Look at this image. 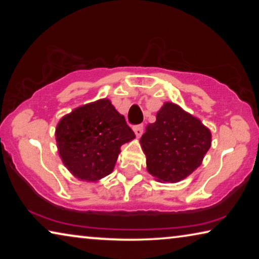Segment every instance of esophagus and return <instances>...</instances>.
<instances>
[{
  "label": "esophagus",
  "instance_id": "1",
  "mask_svg": "<svg viewBox=\"0 0 259 259\" xmlns=\"http://www.w3.org/2000/svg\"><path fill=\"white\" fill-rule=\"evenodd\" d=\"M143 128H144L143 125H137V126L133 127L134 133H136V136H137L138 138H140L141 134H143Z\"/></svg>",
  "mask_w": 259,
  "mask_h": 259
}]
</instances>
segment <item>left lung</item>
I'll return each instance as SVG.
<instances>
[{"label": "left lung", "mask_w": 259, "mask_h": 259, "mask_svg": "<svg viewBox=\"0 0 259 259\" xmlns=\"http://www.w3.org/2000/svg\"><path fill=\"white\" fill-rule=\"evenodd\" d=\"M140 144L150 175L159 182L178 183L200 166L211 146V132L178 105L165 102Z\"/></svg>", "instance_id": "8db88e82"}]
</instances>
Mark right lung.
Masks as SVG:
<instances>
[{
  "instance_id": "1",
  "label": "right lung",
  "mask_w": 259,
  "mask_h": 259,
  "mask_svg": "<svg viewBox=\"0 0 259 259\" xmlns=\"http://www.w3.org/2000/svg\"><path fill=\"white\" fill-rule=\"evenodd\" d=\"M55 137L68 171L80 180L98 182L113 171L121 145L136 134L111 101L101 99L63 116Z\"/></svg>"
}]
</instances>
